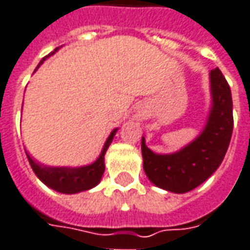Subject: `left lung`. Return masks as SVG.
<instances>
[{"mask_svg": "<svg viewBox=\"0 0 250 250\" xmlns=\"http://www.w3.org/2000/svg\"><path fill=\"white\" fill-rule=\"evenodd\" d=\"M211 106L202 133L180 151L155 153L142 137L144 171L152 184L174 194H185L205 183L219 168L232 135V98L219 67L210 70Z\"/></svg>", "mask_w": 250, "mask_h": 250, "instance_id": "left-lung-1", "label": "left lung"}]
</instances>
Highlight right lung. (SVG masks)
<instances>
[{
  "label": "right lung",
  "mask_w": 250,
  "mask_h": 250,
  "mask_svg": "<svg viewBox=\"0 0 250 250\" xmlns=\"http://www.w3.org/2000/svg\"><path fill=\"white\" fill-rule=\"evenodd\" d=\"M58 49L59 48H56L54 52H51L49 55L45 56L39 63L37 69H39L40 65L47 58L54 55ZM116 131L117 128H115L112 133L109 134L108 140L104 144V148H102V151L99 153L97 160L92 162L91 165L80 166V167H66V166L54 167V166H45V165H41L40 162H36L29 155V152L26 151V149L24 151H26V155H27V159H29V163H30L33 171L36 173V176L39 177L40 180L47 187H49L51 189H54L56 192H61V194H79L82 191L91 189L95 185L99 184L101 178L104 176V171H105V153L108 151L109 145L113 141V137L116 135Z\"/></svg>",
  "instance_id": "add662e5"
}]
</instances>
